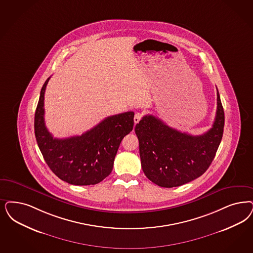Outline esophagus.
Wrapping results in <instances>:
<instances>
[{"mask_svg":"<svg viewBox=\"0 0 253 253\" xmlns=\"http://www.w3.org/2000/svg\"><path fill=\"white\" fill-rule=\"evenodd\" d=\"M142 119V114L139 113V112H137V113H135L134 115V119H133V121H134V123H138L140 122V120Z\"/></svg>","mask_w":253,"mask_h":253,"instance_id":"34e87169","label":"esophagus"}]
</instances>
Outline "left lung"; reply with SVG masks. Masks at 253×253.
<instances>
[{
    "mask_svg": "<svg viewBox=\"0 0 253 253\" xmlns=\"http://www.w3.org/2000/svg\"><path fill=\"white\" fill-rule=\"evenodd\" d=\"M224 111L217 92V112L212 128L192 135L169 127L152 115L142 118L134 131L139 140L143 172L150 181L164 188L178 187L204 174L223 134Z\"/></svg>",
    "mask_w": 253,
    "mask_h": 253,
    "instance_id": "8db88e82",
    "label": "left lung"
}]
</instances>
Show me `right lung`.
Masks as SVG:
<instances>
[{
  "label": "right lung",
  "mask_w": 253,
  "mask_h": 253,
  "mask_svg": "<svg viewBox=\"0 0 253 253\" xmlns=\"http://www.w3.org/2000/svg\"><path fill=\"white\" fill-rule=\"evenodd\" d=\"M49 79L42 87L35 116V138L44 161L53 173L67 183H99L111 173L121 142L133 128L134 113L108 117L81 135L54 138L44 118V91Z\"/></svg>",
  "instance_id": "obj_1"
}]
</instances>
